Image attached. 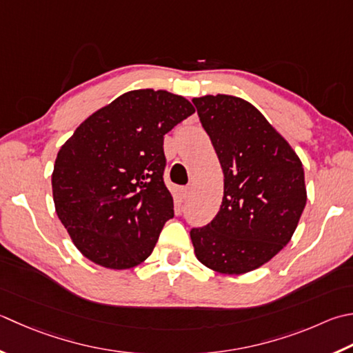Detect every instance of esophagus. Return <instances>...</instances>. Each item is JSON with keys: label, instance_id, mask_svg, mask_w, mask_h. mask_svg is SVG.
I'll return each instance as SVG.
<instances>
[{"label": "esophagus", "instance_id": "esophagus-1", "mask_svg": "<svg viewBox=\"0 0 353 353\" xmlns=\"http://www.w3.org/2000/svg\"><path fill=\"white\" fill-rule=\"evenodd\" d=\"M181 192H182L183 199H188L191 196V188H190V186H185V188L181 190Z\"/></svg>", "mask_w": 353, "mask_h": 353}]
</instances>
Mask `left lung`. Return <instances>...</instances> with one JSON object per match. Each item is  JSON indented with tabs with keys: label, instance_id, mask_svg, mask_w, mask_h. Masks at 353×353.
Instances as JSON below:
<instances>
[{
	"label": "left lung",
	"instance_id": "8db88e82",
	"mask_svg": "<svg viewBox=\"0 0 353 353\" xmlns=\"http://www.w3.org/2000/svg\"><path fill=\"white\" fill-rule=\"evenodd\" d=\"M192 102L225 177L217 216L190 232L194 254L220 274L251 272L294 236L307 200L303 163L251 102L231 94Z\"/></svg>",
	"mask_w": 353,
	"mask_h": 353
}]
</instances>
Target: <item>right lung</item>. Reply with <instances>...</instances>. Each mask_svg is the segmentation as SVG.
<instances>
[{
    "label": "right lung",
    "instance_id": "obj_1",
    "mask_svg": "<svg viewBox=\"0 0 353 353\" xmlns=\"http://www.w3.org/2000/svg\"><path fill=\"white\" fill-rule=\"evenodd\" d=\"M196 110L167 90H131L90 114L58 151L54 210L78 251L108 269L150 257L174 216L163 136Z\"/></svg>",
    "mask_w": 353,
    "mask_h": 353
}]
</instances>
